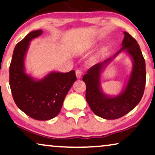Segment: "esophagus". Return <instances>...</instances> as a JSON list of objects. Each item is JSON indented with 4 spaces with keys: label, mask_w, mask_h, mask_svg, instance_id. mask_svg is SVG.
I'll list each match as a JSON object with an SVG mask.
<instances>
[{
    "label": "esophagus",
    "mask_w": 155,
    "mask_h": 155,
    "mask_svg": "<svg viewBox=\"0 0 155 155\" xmlns=\"http://www.w3.org/2000/svg\"><path fill=\"white\" fill-rule=\"evenodd\" d=\"M75 74H76V77H77L78 79H80V78H81L82 73L80 70H77L75 72Z\"/></svg>",
    "instance_id": "34e87169"
}]
</instances>
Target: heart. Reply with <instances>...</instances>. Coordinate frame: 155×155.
<instances>
[{
	"label": "heart",
	"mask_w": 155,
	"mask_h": 155,
	"mask_svg": "<svg viewBox=\"0 0 155 155\" xmlns=\"http://www.w3.org/2000/svg\"><path fill=\"white\" fill-rule=\"evenodd\" d=\"M96 46V43L95 42H92V43H89L88 44H87V45L82 46V47H80L79 49L78 50V53L80 54H85V53L90 51V50H92L93 48L94 47V46ZM104 49H102L99 53V56L101 54H103V53L104 52Z\"/></svg>",
	"instance_id": "b5f03b06"
}]
</instances>
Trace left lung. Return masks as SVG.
<instances>
[{
	"label": "left lung",
	"mask_w": 155,
	"mask_h": 155,
	"mask_svg": "<svg viewBox=\"0 0 155 155\" xmlns=\"http://www.w3.org/2000/svg\"><path fill=\"white\" fill-rule=\"evenodd\" d=\"M122 48L114 57L106 59L91 67L83 76L86 84V100L92 111L99 117L108 120L117 119L129 113L140 101L146 82L145 62L136 40L124 31ZM126 52L132 59V71L126 86L116 96L105 94L101 90V75L113 58Z\"/></svg>",
	"instance_id": "8db88e82"
}]
</instances>
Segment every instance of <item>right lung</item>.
Listing matches in <instances>:
<instances>
[{"instance_id": "add662e5", "label": "right lung", "mask_w": 155, "mask_h": 155, "mask_svg": "<svg viewBox=\"0 0 155 155\" xmlns=\"http://www.w3.org/2000/svg\"><path fill=\"white\" fill-rule=\"evenodd\" d=\"M41 29L29 33L15 47L10 65V87L16 105L29 117L47 120L56 117L76 81L75 71H51L37 80L26 73L25 60L29 42L41 35Z\"/></svg>"}]
</instances>
